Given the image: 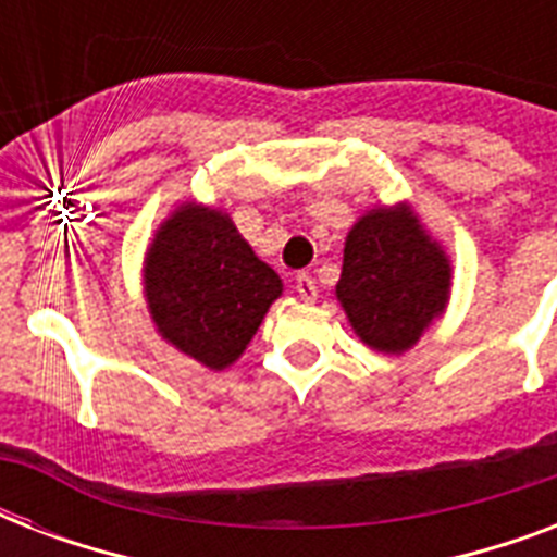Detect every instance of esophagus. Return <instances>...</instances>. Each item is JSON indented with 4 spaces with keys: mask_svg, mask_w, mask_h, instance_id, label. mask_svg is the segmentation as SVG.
I'll return each instance as SVG.
<instances>
[{
    "mask_svg": "<svg viewBox=\"0 0 557 557\" xmlns=\"http://www.w3.org/2000/svg\"><path fill=\"white\" fill-rule=\"evenodd\" d=\"M295 288H297V295H300V300H306V304L318 297V286H314L312 274H306V271H300V274L295 277Z\"/></svg>",
    "mask_w": 557,
    "mask_h": 557,
    "instance_id": "34e87169",
    "label": "esophagus"
}]
</instances>
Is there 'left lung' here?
<instances>
[{"label": "left lung", "mask_w": 557, "mask_h": 557, "mask_svg": "<svg viewBox=\"0 0 557 557\" xmlns=\"http://www.w3.org/2000/svg\"><path fill=\"white\" fill-rule=\"evenodd\" d=\"M335 295L367 347L398 356L445 312L450 262L407 205L372 208L347 234Z\"/></svg>", "instance_id": "left-lung-1"}]
</instances>
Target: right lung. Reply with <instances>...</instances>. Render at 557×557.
<instances>
[{
  "instance_id": "1",
  "label": "right lung",
  "mask_w": 557,
  "mask_h": 557,
  "mask_svg": "<svg viewBox=\"0 0 557 557\" xmlns=\"http://www.w3.org/2000/svg\"><path fill=\"white\" fill-rule=\"evenodd\" d=\"M280 295L277 271L222 210L178 205L147 248L144 297L159 335L210 370L243 356Z\"/></svg>"
}]
</instances>
